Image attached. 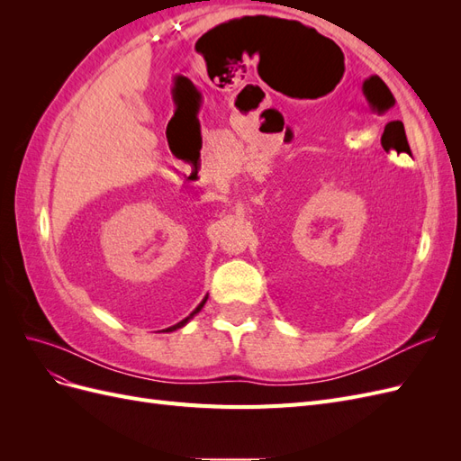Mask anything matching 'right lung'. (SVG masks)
Instances as JSON below:
<instances>
[{"instance_id": "obj_1", "label": "right lung", "mask_w": 461, "mask_h": 461, "mask_svg": "<svg viewBox=\"0 0 461 461\" xmlns=\"http://www.w3.org/2000/svg\"><path fill=\"white\" fill-rule=\"evenodd\" d=\"M205 302H207V296H205V298H203V300H202V302L198 303V308H196V310H194V312H192V313H190V315H188L186 319H183V321H178V323H176V325H173V327H169V329H163V332H173V330H176V329H180V327H185V325L188 323V321H190V319H192L194 315H196V313H200V310L203 308V303H205Z\"/></svg>"}]
</instances>
